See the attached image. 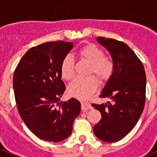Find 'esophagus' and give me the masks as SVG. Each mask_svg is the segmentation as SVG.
<instances>
[{
	"mask_svg": "<svg viewBox=\"0 0 157 157\" xmlns=\"http://www.w3.org/2000/svg\"><path fill=\"white\" fill-rule=\"evenodd\" d=\"M93 107H92V105H90V104L89 103H86V102H82L81 103V109L83 111H86L88 110V109H91Z\"/></svg>",
	"mask_w": 157,
	"mask_h": 157,
	"instance_id": "esophagus-1",
	"label": "esophagus"
}]
</instances>
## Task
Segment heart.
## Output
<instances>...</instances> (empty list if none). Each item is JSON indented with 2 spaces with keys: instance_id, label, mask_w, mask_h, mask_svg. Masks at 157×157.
I'll return each mask as SVG.
<instances>
[{
  "instance_id": "heart-1",
  "label": "heart",
  "mask_w": 157,
  "mask_h": 157,
  "mask_svg": "<svg viewBox=\"0 0 157 157\" xmlns=\"http://www.w3.org/2000/svg\"><path fill=\"white\" fill-rule=\"evenodd\" d=\"M103 54L102 49L92 43L82 46L77 52L79 58L89 64L88 75H94L100 83H105L110 78L114 70V63L112 58ZM74 67L75 62L74 58L71 55H66L63 58L60 67L62 78L66 80H71L74 77ZM95 78L90 76L86 78H76L69 85V94L82 100L88 99L97 89L98 81Z\"/></svg>"
}]
</instances>
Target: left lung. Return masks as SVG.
Here are the masks:
<instances>
[{"label": "left lung", "instance_id": "obj_1", "mask_svg": "<svg viewBox=\"0 0 157 157\" xmlns=\"http://www.w3.org/2000/svg\"><path fill=\"white\" fill-rule=\"evenodd\" d=\"M96 40L107 49L114 63L113 73L99 97L112 99L113 104H92L102 115L93 132L99 140L113 143L127 135L143 112L146 74L142 62L127 44L104 37H97Z\"/></svg>", "mask_w": 157, "mask_h": 157}]
</instances>
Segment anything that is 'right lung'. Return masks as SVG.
<instances>
[{
    "label": "right lung",
    "instance_id": "right-lung-1",
    "mask_svg": "<svg viewBox=\"0 0 157 157\" xmlns=\"http://www.w3.org/2000/svg\"><path fill=\"white\" fill-rule=\"evenodd\" d=\"M72 48V42L63 41L33 47L14 72L13 85L19 114L30 131L45 141L67 139L81 109L74 98L60 102L66 89L60 67Z\"/></svg>",
    "mask_w": 157,
    "mask_h": 157
}]
</instances>
